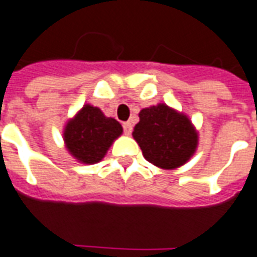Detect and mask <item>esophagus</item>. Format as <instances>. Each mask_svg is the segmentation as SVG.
Here are the masks:
<instances>
[{
  "mask_svg": "<svg viewBox=\"0 0 257 257\" xmlns=\"http://www.w3.org/2000/svg\"><path fill=\"white\" fill-rule=\"evenodd\" d=\"M123 130H124V134H126V136H130L131 131H133V124H131L130 121L123 123Z\"/></svg>",
  "mask_w": 257,
  "mask_h": 257,
  "instance_id": "1",
  "label": "esophagus"
}]
</instances>
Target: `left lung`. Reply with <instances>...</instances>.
<instances>
[{
	"label": "left lung",
	"instance_id": "obj_1",
	"mask_svg": "<svg viewBox=\"0 0 257 257\" xmlns=\"http://www.w3.org/2000/svg\"><path fill=\"white\" fill-rule=\"evenodd\" d=\"M133 137L148 162L163 170H175L192 159L198 147V131L179 110L157 104L138 113Z\"/></svg>",
	"mask_w": 257,
	"mask_h": 257
}]
</instances>
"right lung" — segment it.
Returning a JSON list of instances; mask_svg holds the SVG:
<instances>
[{
	"label": "right lung",
	"instance_id": "add662e5",
	"mask_svg": "<svg viewBox=\"0 0 257 257\" xmlns=\"http://www.w3.org/2000/svg\"><path fill=\"white\" fill-rule=\"evenodd\" d=\"M123 134V127L97 106L85 104L63 130L64 147L76 162L95 164L105 157L110 145Z\"/></svg>",
	"mask_w": 257,
	"mask_h": 257
}]
</instances>
